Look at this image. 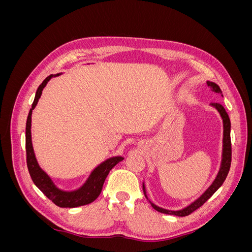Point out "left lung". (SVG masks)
I'll list each match as a JSON object with an SVG mask.
<instances>
[{"label": "left lung", "instance_id": "8db88e82", "mask_svg": "<svg viewBox=\"0 0 252 252\" xmlns=\"http://www.w3.org/2000/svg\"><path fill=\"white\" fill-rule=\"evenodd\" d=\"M207 85L208 87H210L212 93H216L220 94V96H223L222 90L219 87V85H217L216 83L207 81ZM211 107L216 108V110L220 113V118H222L223 121V148H222V159H220V169L218 171L217 177L215 179V181L212 182V184L208 187V189L200 196L197 197L195 201H193L192 203H190L186 207L179 209V210H169V209H165L159 207V206L156 205L155 203H152L149 197L147 195L146 192V187H145V183L143 182V191L146 199L149 201V203L151 204L152 207H154L157 211L162 212V213H166V215H171V216H177V217H186L190 213L193 212L194 210H196L197 208H200L201 206L207 201L208 199H210L211 195L215 193L217 190L223 185L224 181L226 180V177L228 172H229L230 169V165H231V140H230V129H231V123H230V119L228 117V113L226 112L225 108L223 107L222 105L219 103H212L210 104Z\"/></svg>", "mask_w": 252, "mask_h": 252}]
</instances>
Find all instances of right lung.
Returning <instances> with one entry per match:
<instances>
[{"mask_svg": "<svg viewBox=\"0 0 252 252\" xmlns=\"http://www.w3.org/2000/svg\"><path fill=\"white\" fill-rule=\"evenodd\" d=\"M61 73L57 74H50L43 81V83L37 88L34 101L32 103V107L30 109L27 118L26 123V155H27V167L35 186L39 188L41 191L46 195L49 200H51L59 207L62 208H75L80 207L93 203L96 197L100 195L102 188L104 185V182L107 178L109 171L121 161H123L124 158L121 156L111 157L102 162L100 165H97L95 168L90 172L89 177L85 181L84 184L75 190H63L59 188L55 182L49 175L45 172L37 163V159L35 158V154L32 146V110L35 108V106L39 102L40 97L42 95L43 89L46 87L47 83L52 79L59 77Z\"/></svg>", "mask_w": 252, "mask_h": 252, "instance_id": "obj_1", "label": "right lung"}]
</instances>
